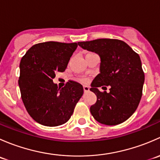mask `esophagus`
<instances>
[{
	"mask_svg": "<svg viewBox=\"0 0 160 160\" xmlns=\"http://www.w3.org/2000/svg\"><path fill=\"white\" fill-rule=\"evenodd\" d=\"M90 90V88L88 86H83V91H84V93H87V92H88Z\"/></svg>",
	"mask_w": 160,
	"mask_h": 160,
	"instance_id": "obj_1",
	"label": "esophagus"
}]
</instances>
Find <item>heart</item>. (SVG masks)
Returning a JSON list of instances; mask_svg holds the SVG:
<instances>
[{
  "mask_svg": "<svg viewBox=\"0 0 160 160\" xmlns=\"http://www.w3.org/2000/svg\"><path fill=\"white\" fill-rule=\"evenodd\" d=\"M82 81H84V80H82Z\"/></svg>",
  "mask_w": 160,
  "mask_h": 160,
  "instance_id": "b5f03b06",
  "label": "heart"
}]
</instances>
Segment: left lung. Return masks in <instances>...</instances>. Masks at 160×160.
<instances>
[{
	"instance_id": "left-lung-1",
	"label": "left lung",
	"mask_w": 160,
	"mask_h": 160,
	"mask_svg": "<svg viewBox=\"0 0 160 160\" xmlns=\"http://www.w3.org/2000/svg\"><path fill=\"white\" fill-rule=\"evenodd\" d=\"M78 45L101 59L100 73L90 89L97 96V102L90 108L91 114L103 125L125 122L137 109L142 95L145 75L138 54L118 39L100 38ZM104 86H110V92H100L98 88Z\"/></svg>"
}]
</instances>
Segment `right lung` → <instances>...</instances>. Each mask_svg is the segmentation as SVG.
Wrapping results in <instances>:
<instances>
[{
    "mask_svg": "<svg viewBox=\"0 0 160 160\" xmlns=\"http://www.w3.org/2000/svg\"><path fill=\"white\" fill-rule=\"evenodd\" d=\"M77 43L46 42L34 45L20 62L18 85L25 108L34 120L45 126L66 123L83 93L80 83L67 82L58 88L52 79L67 69Z\"/></svg>",
    "mask_w": 160,
    "mask_h": 160,
    "instance_id": "right-lung-1",
    "label": "right lung"
}]
</instances>
